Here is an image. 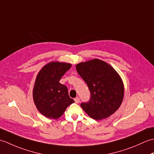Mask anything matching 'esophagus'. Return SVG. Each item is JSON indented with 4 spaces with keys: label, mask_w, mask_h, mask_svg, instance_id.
<instances>
[{
    "label": "esophagus",
    "mask_w": 154,
    "mask_h": 154,
    "mask_svg": "<svg viewBox=\"0 0 154 154\" xmlns=\"http://www.w3.org/2000/svg\"><path fill=\"white\" fill-rule=\"evenodd\" d=\"M74 100H75V103H77H77H79L80 102V99H79V97H76Z\"/></svg>",
    "instance_id": "esophagus-1"
}]
</instances>
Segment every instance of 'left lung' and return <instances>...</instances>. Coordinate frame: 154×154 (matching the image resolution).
<instances>
[{
	"label": "left lung",
	"mask_w": 154,
	"mask_h": 154,
	"mask_svg": "<svg viewBox=\"0 0 154 154\" xmlns=\"http://www.w3.org/2000/svg\"><path fill=\"white\" fill-rule=\"evenodd\" d=\"M76 69L91 93L89 100L81 104L85 112L97 120L115 112L124 97L123 83L117 72L98 59L77 64Z\"/></svg>",
	"instance_id": "8db88e82"
}]
</instances>
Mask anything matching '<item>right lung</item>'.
<instances>
[{"label": "right lung", "mask_w": 154, "mask_h": 154, "mask_svg": "<svg viewBox=\"0 0 154 154\" xmlns=\"http://www.w3.org/2000/svg\"><path fill=\"white\" fill-rule=\"evenodd\" d=\"M71 65L51 62L39 72L33 90V99L38 110L47 118L57 119L75 101L69 96L67 87L60 83Z\"/></svg>", "instance_id": "add662e5"}]
</instances>
